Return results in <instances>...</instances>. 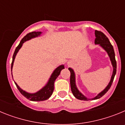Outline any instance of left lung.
<instances>
[{
	"label": "left lung",
	"mask_w": 125,
	"mask_h": 125,
	"mask_svg": "<svg viewBox=\"0 0 125 125\" xmlns=\"http://www.w3.org/2000/svg\"><path fill=\"white\" fill-rule=\"evenodd\" d=\"M95 41H94V43L95 44H99L101 47H102L108 53V56L110 57V60L111 61V64L113 67V74L111 76V80H110V83L108 84V85L106 87V88L104 89L103 91H101L100 93H99L98 95L96 97H94L93 99H88L86 97H85L84 96L83 94L79 92V91L77 87L76 86V82H75V74L74 71L73 69L69 68V70L71 73L70 76V84H71V91H72L73 95L74 97L78 100H84V101H88L89 100H97L99 99L101 97L106 93L107 91L110 89L111 88V84H112L113 80H114L115 76L116 73V61L115 59V51L113 49V47L110 43V41L108 39V37L101 31H95Z\"/></svg>",
	"instance_id": "1"
}]
</instances>
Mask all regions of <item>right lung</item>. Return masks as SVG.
Listing matches in <instances>:
<instances>
[{
  "instance_id": "add662e5",
  "label": "right lung",
  "mask_w": 125,
  "mask_h": 125,
  "mask_svg": "<svg viewBox=\"0 0 125 125\" xmlns=\"http://www.w3.org/2000/svg\"><path fill=\"white\" fill-rule=\"evenodd\" d=\"M41 32H30L29 33V34H27L26 36H25L23 37L22 39L21 40V41L20 42L18 46L16 47V49H15V51H14V55H13L12 57V64H11V71H12V69L13 64H14V59H15V56L17 54V53L18 52L19 50L21 48L23 43H24V42L29 40L31 39L37 37V36H39L41 34ZM64 69V65H61L59 67H57V68L54 71V72L52 73V74L51 76V78H49L47 84H46L44 88H42L41 90H39V91H37V93H29L25 92V91L22 90L21 88H20V87L16 83H15V85H16V86H17V89H19V91L21 92V93L24 96H25V98H27V99L33 101H44V100L49 99L51 97V96L52 95L53 91H54V84L55 80H56V78L58 77V76L60 74V73L62 69Z\"/></svg>"
}]
</instances>
